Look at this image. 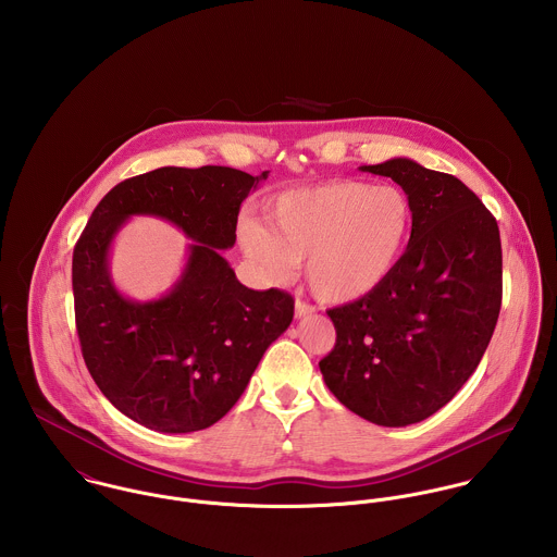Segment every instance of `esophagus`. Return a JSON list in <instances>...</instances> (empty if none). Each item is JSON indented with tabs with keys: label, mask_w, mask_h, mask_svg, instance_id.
Masks as SVG:
<instances>
[{
	"label": "esophagus",
	"mask_w": 557,
	"mask_h": 557,
	"mask_svg": "<svg viewBox=\"0 0 557 557\" xmlns=\"http://www.w3.org/2000/svg\"><path fill=\"white\" fill-rule=\"evenodd\" d=\"M315 313V307L305 302V300H296V318H307V315H313Z\"/></svg>",
	"instance_id": "obj_1"
}]
</instances>
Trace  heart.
Listing matches in <instances>:
<instances>
[{
  "label": "heart",
  "instance_id": "heart-1",
  "mask_svg": "<svg viewBox=\"0 0 557 557\" xmlns=\"http://www.w3.org/2000/svg\"><path fill=\"white\" fill-rule=\"evenodd\" d=\"M268 224L239 223V244L268 281L307 261V281L323 302H354L377 289L398 265L413 225L407 193L393 184L336 180L283 193Z\"/></svg>",
  "mask_w": 557,
  "mask_h": 557
}]
</instances>
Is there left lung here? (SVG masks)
Returning a JSON list of instances; mask_svg holds the SVG:
<instances>
[{
	"mask_svg": "<svg viewBox=\"0 0 557 557\" xmlns=\"http://www.w3.org/2000/svg\"><path fill=\"white\" fill-rule=\"evenodd\" d=\"M413 206L409 244L371 294L327 309L334 349L319 362L330 393L380 426L433 416L476 371L502 307L493 214L455 175L409 159L364 164Z\"/></svg>",
	"mask_w": 557,
	"mask_h": 557,
	"instance_id": "left-lung-1",
	"label": "left lung"
}]
</instances>
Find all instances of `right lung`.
<instances>
[{
  "label": "right lung",
  "mask_w": 557,
  "mask_h": 557,
  "mask_svg": "<svg viewBox=\"0 0 557 557\" xmlns=\"http://www.w3.org/2000/svg\"><path fill=\"white\" fill-rule=\"evenodd\" d=\"M265 177L160 166L120 182L91 212L73 252L81 354L100 393L131 420L160 433L212 426L289 327L294 298L244 287L221 255L236 244L242 201ZM133 213L164 218L194 239L181 281L150 304L124 299L108 274V246Z\"/></svg>",
  "instance_id": "obj_1"
}]
</instances>
